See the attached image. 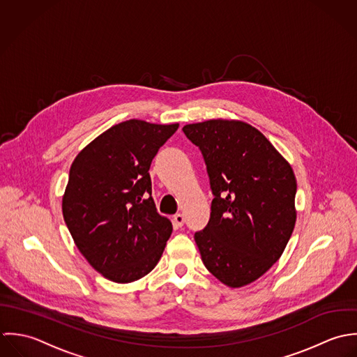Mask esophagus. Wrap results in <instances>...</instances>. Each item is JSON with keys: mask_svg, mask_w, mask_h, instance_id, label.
I'll use <instances>...</instances> for the list:
<instances>
[{"mask_svg": "<svg viewBox=\"0 0 357 357\" xmlns=\"http://www.w3.org/2000/svg\"><path fill=\"white\" fill-rule=\"evenodd\" d=\"M172 220H174V225H175L176 227H182V226H183V223H185V218H183V215L182 214L174 215Z\"/></svg>", "mask_w": 357, "mask_h": 357, "instance_id": "1", "label": "esophagus"}]
</instances>
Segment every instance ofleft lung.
I'll use <instances>...</instances> for the list:
<instances>
[{
  "mask_svg": "<svg viewBox=\"0 0 357 357\" xmlns=\"http://www.w3.org/2000/svg\"><path fill=\"white\" fill-rule=\"evenodd\" d=\"M182 131L203 154L214 196L207 226L195 233L203 264L223 284H250L279 261L292 234V168L250 124L208 120Z\"/></svg>",
  "mask_w": 357,
  "mask_h": 357,
  "instance_id": "left-lung-1",
  "label": "left lung"
}]
</instances>
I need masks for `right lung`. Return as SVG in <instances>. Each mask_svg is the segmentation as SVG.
<instances>
[{"mask_svg":"<svg viewBox=\"0 0 357 357\" xmlns=\"http://www.w3.org/2000/svg\"><path fill=\"white\" fill-rule=\"evenodd\" d=\"M179 124L120 123L73 161L62 210L73 240L106 279L131 283L158 262L172 233L151 197L150 164Z\"/></svg>","mask_w":357,"mask_h":357,"instance_id":"1","label":"right lung"}]
</instances>
